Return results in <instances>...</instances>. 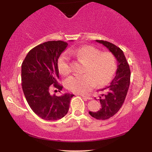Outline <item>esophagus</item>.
<instances>
[{
  "label": "esophagus",
  "instance_id": "esophagus-1",
  "mask_svg": "<svg viewBox=\"0 0 152 152\" xmlns=\"http://www.w3.org/2000/svg\"><path fill=\"white\" fill-rule=\"evenodd\" d=\"M81 96L84 97V98L86 99H91L92 98H91V97H88V96H86V95H81Z\"/></svg>",
  "mask_w": 152,
  "mask_h": 152
}]
</instances>
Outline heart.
Returning <instances> with one entry per match:
<instances>
[{
  "instance_id": "b5f03b06",
  "label": "heart",
  "mask_w": 152,
  "mask_h": 152,
  "mask_svg": "<svg viewBox=\"0 0 152 152\" xmlns=\"http://www.w3.org/2000/svg\"><path fill=\"white\" fill-rule=\"evenodd\" d=\"M69 54L85 64L83 75L72 76L65 82L66 87L72 93L84 94L97 86L109 84L117 70V59L109 52L102 53L92 45H83L76 50H70ZM59 72L64 76L70 72V57L67 53L60 57L58 61Z\"/></svg>"
}]
</instances>
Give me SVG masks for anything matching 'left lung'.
<instances>
[{
	"label": "left lung",
	"instance_id": "obj_1",
	"mask_svg": "<svg viewBox=\"0 0 152 152\" xmlns=\"http://www.w3.org/2000/svg\"><path fill=\"white\" fill-rule=\"evenodd\" d=\"M113 54L118 61L115 77L109 86L102 89L105 94L99 97L102 108L98 111H89V114L97 120H107L113 116L123 104L130 84L131 71L123 51L113 43L103 40H96Z\"/></svg>",
	"mask_w": 152,
	"mask_h": 152
}]
</instances>
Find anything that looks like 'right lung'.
Wrapping results in <instances>:
<instances>
[{
    "label": "right lung",
    "instance_id": "add662e5",
    "mask_svg": "<svg viewBox=\"0 0 152 152\" xmlns=\"http://www.w3.org/2000/svg\"><path fill=\"white\" fill-rule=\"evenodd\" d=\"M68 43L50 41L34 47L28 53L21 66V85L29 106L37 115L46 120H57L64 117L69 110L74 95H51L52 87L60 92L58 59Z\"/></svg>",
    "mask_w": 152,
    "mask_h": 152
}]
</instances>
